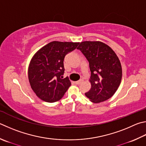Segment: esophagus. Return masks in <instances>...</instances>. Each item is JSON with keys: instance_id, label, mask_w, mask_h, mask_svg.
I'll return each instance as SVG.
<instances>
[{"instance_id": "1", "label": "esophagus", "mask_w": 146, "mask_h": 146, "mask_svg": "<svg viewBox=\"0 0 146 146\" xmlns=\"http://www.w3.org/2000/svg\"><path fill=\"white\" fill-rule=\"evenodd\" d=\"M83 82V80H78V81H76L75 83L76 84V85H79L80 84H81L82 82Z\"/></svg>"}]
</instances>
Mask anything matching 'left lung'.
<instances>
[{
  "label": "left lung",
  "mask_w": 146,
  "mask_h": 146,
  "mask_svg": "<svg viewBox=\"0 0 146 146\" xmlns=\"http://www.w3.org/2000/svg\"><path fill=\"white\" fill-rule=\"evenodd\" d=\"M89 63L91 88L85 94L94 103L110 98L117 91L122 78L121 64L117 55L100 41H83L77 48Z\"/></svg>",
  "instance_id": "8db88e82"
}]
</instances>
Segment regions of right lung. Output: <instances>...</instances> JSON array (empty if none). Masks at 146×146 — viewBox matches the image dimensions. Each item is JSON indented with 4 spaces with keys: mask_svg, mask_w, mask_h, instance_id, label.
Here are the masks:
<instances>
[{
    "mask_svg": "<svg viewBox=\"0 0 146 146\" xmlns=\"http://www.w3.org/2000/svg\"><path fill=\"white\" fill-rule=\"evenodd\" d=\"M79 43L52 41L38 50L29 66V80L37 96L46 102L60 100L71 86L69 78H63L64 60Z\"/></svg>",
    "mask_w": 146,
    "mask_h": 146,
    "instance_id": "1",
    "label": "right lung"
}]
</instances>
